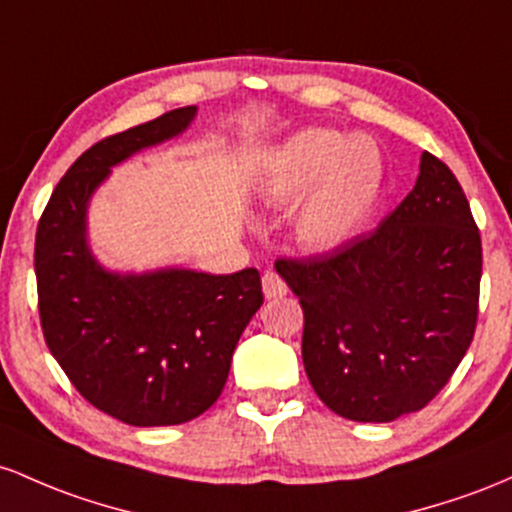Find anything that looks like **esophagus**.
<instances>
[{
    "mask_svg": "<svg viewBox=\"0 0 512 512\" xmlns=\"http://www.w3.org/2000/svg\"><path fill=\"white\" fill-rule=\"evenodd\" d=\"M261 283H263V295H266V300H278V297H283L287 292L285 280L273 271H268L266 275H263Z\"/></svg>",
    "mask_w": 512,
    "mask_h": 512,
    "instance_id": "obj_1",
    "label": "esophagus"
}]
</instances>
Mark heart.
<instances>
[{"mask_svg": "<svg viewBox=\"0 0 512 512\" xmlns=\"http://www.w3.org/2000/svg\"><path fill=\"white\" fill-rule=\"evenodd\" d=\"M382 183L380 152L331 130H304L287 142L271 176L275 203L304 200L295 234L309 249H333L363 227Z\"/></svg>", "mask_w": 512, "mask_h": 512, "instance_id": "heart-1", "label": "heart"}]
</instances>
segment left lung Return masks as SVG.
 I'll list each match as a JSON object with an SVG mask.
<instances>
[{
    "label": "left lung",
    "mask_w": 512,
    "mask_h": 512,
    "mask_svg": "<svg viewBox=\"0 0 512 512\" xmlns=\"http://www.w3.org/2000/svg\"><path fill=\"white\" fill-rule=\"evenodd\" d=\"M275 271L300 297L309 382L350 421L421 411L474 338L479 227L455 174L430 152L380 227L326 254L278 258Z\"/></svg>",
    "instance_id": "left-lung-1"
}]
</instances>
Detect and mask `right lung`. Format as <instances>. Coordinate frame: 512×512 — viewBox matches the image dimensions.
<instances>
[{
  "label": "right lung",
  "mask_w": 512,
  "mask_h": 512,
  "mask_svg": "<svg viewBox=\"0 0 512 512\" xmlns=\"http://www.w3.org/2000/svg\"><path fill=\"white\" fill-rule=\"evenodd\" d=\"M195 106L89 147L62 176L36 232L45 343L91 406L128 426H179L225 389L241 331L263 304L256 268L111 273L86 244V205L116 166L181 135Z\"/></svg>",
  "instance_id": "right-lung-1"
}]
</instances>
